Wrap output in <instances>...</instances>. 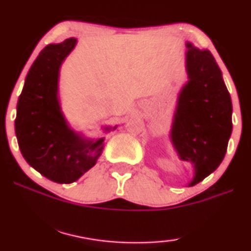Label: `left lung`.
Returning a JSON list of instances; mask_svg holds the SVG:
<instances>
[{"mask_svg":"<svg viewBox=\"0 0 251 251\" xmlns=\"http://www.w3.org/2000/svg\"><path fill=\"white\" fill-rule=\"evenodd\" d=\"M188 82L177 97L169 132L178 158L194 167L188 187L200 183L223 161L232 135V100L220 68L207 50L185 42Z\"/></svg>","mask_w":251,"mask_h":251,"instance_id":"1","label":"left lung"}]
</instances>
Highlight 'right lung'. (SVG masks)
<instances>
[{"label": "right lung", "mask_w": 251, "mask_h": 251, "mask_svg": "<svg viewBox=\"0 0 251 251\" xmlns=\"http://www.w3.org/2000/svg\"><path fill=\"white\" fill-rule=\"evenodd\" d=\"M76 45L77 39L69 38L40 51L26 75L15 120L23 157L31 167L56 183L77 181L96 165L105 146V137L92 139L75 131L61 108V66ZM116 126H103V131Z\"/></svg>", "instance_id": "obj_1"}]
</instances>
